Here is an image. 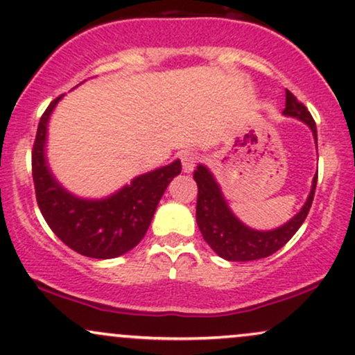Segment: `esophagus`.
<instances>
[{"mask_svg":"<svg viewBox=\"0 0 355 355\" xmlns=\"http://www.w3.org/2000/svg\"><path fill=\"white\" fill-rule=\"evenodd\" d=\"M180 160H182L183 172L191 173L193 170H195L196 164H198V154H196V152H193V150H185L180 155Z\"/></svg>","mask_w":355,"mask_h":355,"instance_id":"obj_1","label":"esophagus"}]
</instances>
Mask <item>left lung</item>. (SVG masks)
<instances>
[{
    "label": "left lung",
    "mask_w": 355,
    "mask_h": 355,
    "mask_svg": "<svg viewBox=\"0 0 355 355\" xmlns=\"http://www.w3.org/2000/svg\"><path fill=\"white\" fill-rule=\"evenodd\" d=\"M285 116H291L303 121L313 131L318 147L316 124L313 116L309 114L308 107L297 100L293 93L286 89ZM196 185H198V200H196V223L203 234V239L208 242L211 249L219 257L231 260V262H249V260L263 259L277 252L288 242L295 232L300 230L304 219H306L313 198H315L318 173L313 178L311 191H309L306 203L284 226L272 231H257L245 226L244 223L236 218L227 201L219 188L216 178L206 168L205 165H198L193 173Z\"/></svg>",
    "instance_id": "left-lung-1"
}]
</instances>
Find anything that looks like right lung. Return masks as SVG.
<instances>
[{
  "instance_id": "obj_1",
  "label": "right lung",
  "mask_w": 355,
  "mask_h": 355,
  "mask_svg": "<svg viewBox=\"0 0 355 355\" xmlns=\"http://www.w3.org/2000/svg\"><path fill=\"white\" fill-rule=\"evenodd\" d=\"M53 100L39 121L33 149V178L40 213L58 239L92 259H114L136 248L149 230L168 183L182 172L180 160L139 175L101 200L71 195L53 177L46 159L47 124Z\"/></svg>"
}]
</instances>
